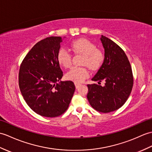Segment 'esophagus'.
I'll list each match as a JSON object with an SVG mask.
<instances>
[{
    "mask_svg": "<svg viewBox=\"0 0 152 152\" xmlns=\"http://www.w3.org/2000/svg\"><path fill=\"white\" fill-rule=\"evenodd\" d=\"M75 87H76V89H78V88L80 87V86H81V84H80V83H75Z\"/></svg>",
    "mask_w": 152,
    "mask_h": 152,
    "instance_id": "1",
    "label": "esophagus"
}]
</instances>
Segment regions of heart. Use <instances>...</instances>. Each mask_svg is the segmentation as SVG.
Returning a JSON list of instances; mask_svg holds the SVG:
<instances>
[{"label": "heart", "mask_w": 152, "mask_h": 152, "mask_svg": "<svg viewBox=\"0 0 152 152\" xmlns=\"http://www.w3.org/2000/svg\"><path fill=\"white\" fill-rule=\"evenodd\" d=\"M70 48L76 54L84 56L83 65L87 66L90 69L96 70L103 64L105 54L103 51L97 49L96 45L86 39H80L74 41ZM59 65L65 69L72 65V56L65 48H60L57 55ZM89 76V72L84 67H72L65 75V78L75 83L83 82Z\"/></svg>", "instance_id": "heart-1"}]
</instances>
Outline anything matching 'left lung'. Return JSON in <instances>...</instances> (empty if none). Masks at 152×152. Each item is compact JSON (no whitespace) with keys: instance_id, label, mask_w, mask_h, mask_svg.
<instances>
[{"instance_id":"left-lung-1","label":"left lung","mask_w":152,"mask_h":152,"mask_svg":"<svg viewBox=\"0 0 152 152\" xmlns=\"http://www.w3.org/2000/svg\"><path fill=\"white\" fill-rule=\"evenodd\" d=\"M105 59L93 81L105 80L104 87L87 85V98L94 109L101 113L114 111L125 104L132 92L133 77L129 60L124 50L115 42L102 36Z\"/></svg>"}]
</instances>
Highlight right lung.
Instances as JSON below:
<instances>
[{
	"label": "right lung",
	"instance_id": "obj_1",
	"mask_svg": "<svg viewBox=\"0 0 152 152\" xmlns=\"http://www.w3.org/2000/svg\"><path fill=\"white\" fill-rule=\"evenodd\" d=\"M62 41L61 37L54 36L39 41L20 66L21 94L28 106L45 117L62 115L68 109L75 91L71 81H60L63 72L57 55Z\"/></svg>",
	"mask_w": 152,
	"mask_h": 152
}]
</instances>
